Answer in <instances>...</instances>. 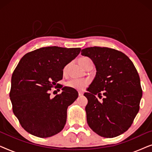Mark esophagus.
Wrapping results in <instances>:
<instances>
[{
	"instance_id": "esophagus-1",
	"label": "esophagus",
	"mask_w": 152,
	"mask_h": 152,
	"mask_svg": "<svg viewBox=\"0 0 152 152\" xmlns=\"http://www.w3.org/2000/svg\"><path fill=\"white\" fill-rule=\"evenodd\" d=\"M78 93H79V96H82V95H83V92H82V91H79Z\"/></svg>"
}]
</instances>
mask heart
<instances>
[{
	"mask_svg": "<svg viewBox=\"0 0 152 152\" xmlns=\"http://www.w3.org/2000/svg\"><path fill=\"white\" fill-rule=\"evenodd\" d=\"M89 59L87 57H82L79 60V63H80V66L81 64L84 63V61H87ZM67 70V66H66L64 69V72H66ZM89 81L87 80H77V79H71V80H68L66 85L67 86L70 87V88L76 89V90H82L86 87L87 85L88 84Z\"/></svg>",
	"mask_w": 152,
	"mask_h": 152,
	"instance_id": "b5f03b06",
	"label": "heart"
}]
</instances>
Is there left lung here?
Masks as SVG:
<instances>
[{
	"label": "left lung",
	"instance_id": "1",
	"mask_svg": "<svg viewBox=\"0 0 152 152\" xmlns=\"http://www.w3.org/2000/svg\"><path fill=\"white\" fill-rule=\"evenodd\" d=\"M81 54L92 60L96 68L94 80L84 96L88 126L104 138H113L128 130L139 111L142 95L136 68L126 55L115 49L91 47ZM104 95L102 103L98 101Z\"/></svg>",
	"mask_w": 152,
	"mask_h": 152
}]
</instances>
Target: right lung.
Returning a JSON list of instances; mask_svg holds the SVG:
<instances>
[{"label": "right lung", "instance_id": "right-lung-1", "mask_svg": "<svg viewBox=\"0 0 152 152\" xmlns=\"http://www.w3.org/2000/svg\"><path fill=\"white\" fill-rule=\"evenodd\" d=\"M80 51V48L45 47L26 54L20 60L12 76L10 97L14 114L30 134L48 138L64 129L68 107L78 93L59 86L61 93L50 98V91L62 80L64 67Z\"/></svg>", "mask_w": 152, "mask_h": 152}]
</instances>
